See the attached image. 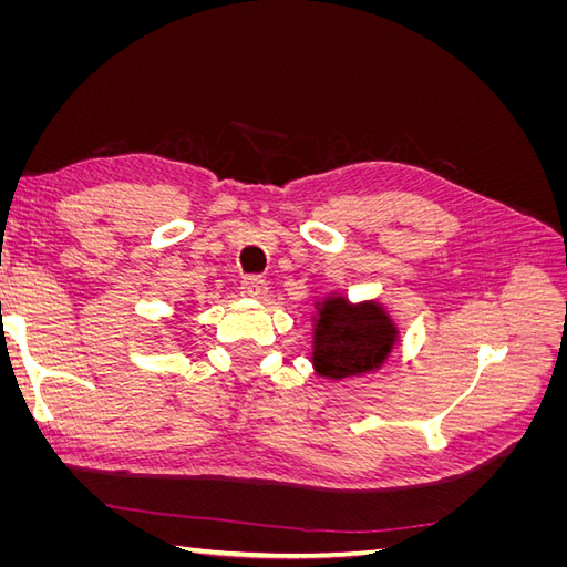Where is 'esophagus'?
<instances>
[{"mask_svg": "<svg viewBox=\"0 0 567 567\" xmlns=\"http://www.w3.org/2000/svg\"><path fill=\"white\" fill-rule=\"evenodd\" d=\"M267 290H269V286L262 277H244V281H241V293L248 298L260 300L267 296Z\"/></svg>", "mask_w": 567, "mask_h": 567, "instance_id": "1", "label": "esophagus"}]
</instances>
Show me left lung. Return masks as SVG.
Listing matches in <instances>:
<instances>
[{
    "label": "left lung",
    "mask_w": 567,
    "mask_h": 567,
    "mask_svg": "<svg viewBox=\"0 0 567 567\" xmlns=\"http://www.w3.org/2000/svg\"><path fill=\"white\" fill-rule=\"evenodd\" d=\"M398 342V326L379 302L350 305L329 298L319 305L312 362L326 379H348L379 369Z\"/></svg>",
    "instance_id": "1"
}]
</instances>
